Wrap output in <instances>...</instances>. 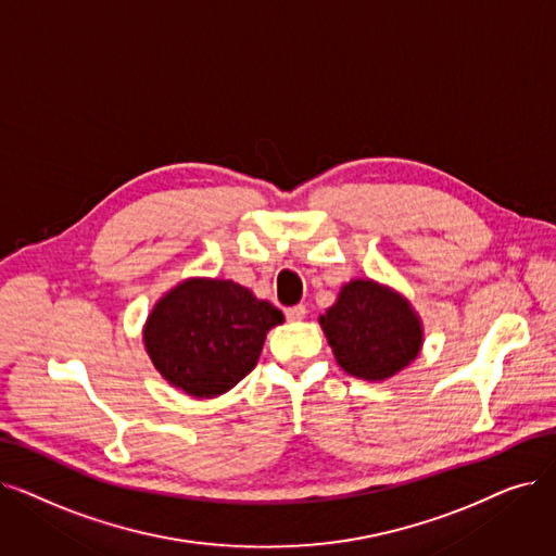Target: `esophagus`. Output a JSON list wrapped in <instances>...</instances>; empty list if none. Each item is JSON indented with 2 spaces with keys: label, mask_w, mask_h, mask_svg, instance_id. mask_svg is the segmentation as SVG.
<instances>
[{
  "label": "esophagus",
  "mask_w": 556,
  "mask_h": 556,
  "mask_svg": "<svg viewBox=\"0 0 556 556\" xmlns=\"http://www.w3.org/2000/svg\"><path fill=\"white\" fill-rule=\"evenodd\" d=\"M286 318L291 323H298V320H304L306 318V306L304 304H295V306H288L286 308Z\"/></svg>",
  "instance_id": "34e87169"
}]
</instances>
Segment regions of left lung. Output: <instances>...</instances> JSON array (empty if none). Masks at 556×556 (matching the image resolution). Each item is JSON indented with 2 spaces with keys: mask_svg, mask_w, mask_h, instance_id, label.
Listing matches in <instances>:
<instances>
[{
  "mask_svg": "<svg viewBox=\"0 0 556 556\" xmlns=\"http://www.w3.org/2000/svg\"><path fill=\"white\" fill-rule=\"evenodd\" d=\"M318 323L336 364L366 381L402 372L418 358L425 341L422 320L412 302L375 279L348 281Z\"/></svg>",
  "mask_w": 556,
  "mask_h": 556,
  "instance_id": "left-lung-1",
  "label": "left lung"
}]
</instances>
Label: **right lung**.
I'll use <instances>...</instances> for the list:
<instances>
[{
  "label": "right lung",
  "instance_id": "obj_1",
  "mask_svg": "<svg viewBox=\"0 0 556 556\" xmlns=\"http://www.w3.org/2000/svg\"><path fill=\"white\" fill-rule=\"evenodd\" d=\"M283 313L231 279L188 277L165 291L142 327L159 375L192 397H218L248 377Z\"/></svg>",
  "mask_w": 556,
  "mask_h": 556
}]
</instances>
